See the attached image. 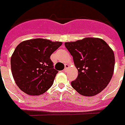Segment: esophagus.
<instances>
[{"label":"esophagus","instance_id":"obj_1","mask_svg":"<svg viewBox=\"0 0 125 125\" xmlns=\"http://www.w3.org/2000/svg\"><path fill=\"white\" fill-rule=\"evenodd\" d=\"M69 64H65V67H64V71L65 72H67V71L69 70Z\"/></svg>","mask_w":125,"mask_h":125}]
</instances>
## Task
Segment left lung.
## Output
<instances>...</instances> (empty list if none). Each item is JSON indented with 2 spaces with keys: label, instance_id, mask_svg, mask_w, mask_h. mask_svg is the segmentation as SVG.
I'll list each match as a JSON object with an SVG mask.
<instances>
[{
  "label": "left lung",
  "instance_id": "8db88e82",
  "mask_svg": "<svg viewBox=\"0 0 125 125\" xmlns=\"http://www.w3.org/2000/svg\"><path fill=\"white\" fill-rule=\"evenodd\" d=\"M73 56L78 76L71 82L73 88L84 96H94L108 85L115 69V54L102 39L85 38L65 42Z\"/></svg>",
  "mask_w": 125,
  "mask_h": 125
}]
</instances>
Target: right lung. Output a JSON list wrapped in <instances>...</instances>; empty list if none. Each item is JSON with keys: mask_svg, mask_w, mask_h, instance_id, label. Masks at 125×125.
I'll return each instance as SVG.
<instances>
[{"mask_svg": "<svg viewBox=\"0 0 125 125\" xmlns=\"http://www.w3.org/2000/svg\"><path fill=\"white\" fill-rule=\"evenodd\" d=\"M61 42L43 38L21 42L10 58L13 79L19 88L30 95H41L52 85L58 71L50 56L61 46Z\"/></svg>", "mask_w": 125, "mask_h": 125, "instance_id": "obj_1", "label": "right lung"}]
</instances>
